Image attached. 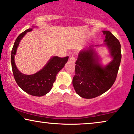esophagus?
Wrapping results in <instances>:
<instances>
[{"instance_id": "esophagus-1", "label": "esophagus", "mask_w": 134, "mask_h": 134, "mask_svg": "<svg viewBox=\"0 0 134 134\" xmlns=\"http://www.w3.org/2000/svg\"><path fill=\"white\" fill-rule=\"evenodd\" d=\"M69 61H70L71 62H72V63H74V62H76V58L75 57H74V56H73V55L71 56L70 57V58H69Z\"/></svg>"}]
</instances>
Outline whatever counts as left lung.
<instances>
[{
	"instance_id": "8db88e82",
	"label": "left lung",
	"mask_w": 134,
	"mask_h": 134,
	"mask_svg": "<svg viewBox=\"0 0 134 134\" xmlns=\"http://www.w3.org/2000/svg\"><path fill=\"white\" fill-rule=\"evenodd\" d=\"M105 45L113 60L103 67L98 63L93 46L79 52L76 62V74L72 85L76 93L84 98H93L103 94L115 82L121 60V44L112 33L103 31Z\"/></svg>"
}]
</instances>
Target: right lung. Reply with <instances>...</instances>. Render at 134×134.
<instances>
[{
	"instance_id": "obj_1",
	"label": "right lung",
	"mask_w": 134,
	"mask_h": 134,
	"mask_svg": "<svg viewBox=\"0 0 134 134\" xmlns=\"http://www.w3.org/2000/svg\"><path fill=\"white\" fill-rule=\"evenodd\" d=\"M31 31L32 28L24 31L18 36L14 43L11 54L12 68L15 81L22 90L33 96L41 97L47 94L52 89L57 74L64 67L69 57H53L46 65L36 74L26 75L21 73L15 65L14 57L20 41L26 32Z\"/></svg>"
}]
</instances>
